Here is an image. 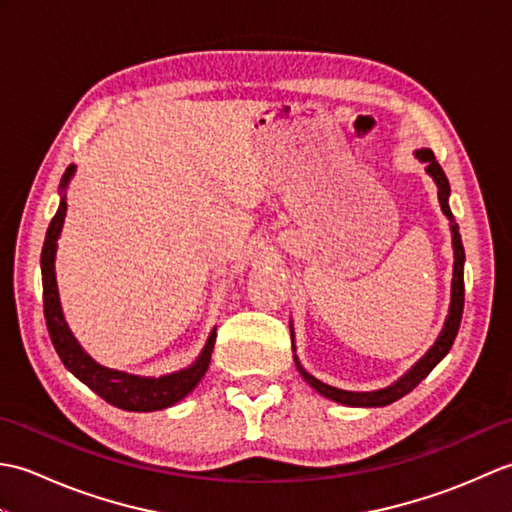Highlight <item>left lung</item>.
<instances>
[{
	"label": "left lung",
	"instance_id": "left-lung-1",
	"mask_svg": "<svg viewBox=\"0 0 512 512\" xmlns=\"http://www.w3.org/2000/svg\"><path fill=\"white\" fill-rule=\"evenodd\" d=\"M416 158L420 162L427 165V173L433 178V182L438 184V200L442 206V213L449 217L451 222V237H453V255H455V262H453V281H451V306H449V314H447V321H444V328L438 336V341L431 345V350L424 354L420 361L413 365L405 376H400L396 383H391L389 387L383 389H376V391H345L339 387H332V385H325L321 383L319 378H314L312 374H308L306 369L301 367L299 358L295 356V363L299 374L306 378V383L317 389L321 396L330 398L334 402H341V405L347 407H385L391 405V402L400 400L402 396H407L413 387L420 385V380H424L429 376V372L433 367H436L444 356L449 354L451 345L455 341V336H458L460 330V321H462V312H464V246H462V237L458 231V224L453 222V213L449 209V180L444 176L442 167L438 165L436 156H433L431 149H418L416 151ZM292 330V328H290ZM292 350H295V334H292Z\"/></svg>",
	"mask_w": 512,
	"mask_h": 512
}]
</instances>
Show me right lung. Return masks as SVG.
I'll return each instance as SVG.
<instances>
[{"mask_svg": "<svg viewBox=\"0 0 512 512\" xmlns=\"http://www.w3.org/2000/svg\"><path fill=\"white\" fill-rule=\"evenodd\" d=\"M74 165L65 169L61 178V202L59 209L54 213L52 222L48 226L46 242L41 250V281H43V314H46V325L50 332V339L54 350H57L63 365L96 391L103 400L110 405L125 409V411H158L176 405L178 400L189 396L206 374L211 363L213 345H215V330L211 332L202 354L195 358V363L180 372H173L160 378H147V376H134L127 372H118L105 365H99L94 358L83 350L79 341L74 339L68 323L63 319L61 301H59V288H57V275H54V255H57V239L61 235L63 220H65V187L74 176Z\"/></svg>", "mask_w": 512, "mask_h": 512, "instance_id": "add662e5", "label": "right lung"}]
</instances>
